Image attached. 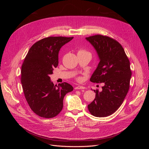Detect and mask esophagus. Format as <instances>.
I'll list each match as a JSON object with an SVG mask.
<instances>
[{"instance_id": "esophagus-1", "label": "esophagus", "mask_w": 149, "mask_h": 149, "mask_svg": "<svg viewBox=\"0 0 149 149\" xmlns=\"http://www.w3.org/2000/svg\"><path fill=\"white\" fill-rule=\"evenodd\" d=\"M74 89H84L85 87L82 86H76Z\"/></svg>"}]
</instances>
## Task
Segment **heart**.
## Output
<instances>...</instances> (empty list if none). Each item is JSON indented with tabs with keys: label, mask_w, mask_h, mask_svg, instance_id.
Segmentation results:
<instances>
[{
	"label": "heart",
	"mask_w": 149,
	"mask_h": 149,
	"mask_svg": "<svg viewBox=\"0 0 149 149\" xmlns=\"http://www.w3.org/2000/svg\"><path fill=\"white\" fill-rule=\"evenodd\" d=\"M78 52H85L83 51V50H79Z\"/></svg>",
	"instance_id": "heart-1"
}]
</instances>
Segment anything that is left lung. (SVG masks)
<instances>
[{"label":"left lung","instance_id":"left-lung-1","mask_svg":"<svg viewBox=\"0 0 149 149\" xmlns=\"http://www.w3.org/2000/svg\"><path fill=\"white\" fill-rule=\"evenodd\" d=\"M95 49L100 63L90 81L104 84L102 91L94 90L96 97L88 106L93 116H110L123 104L129 89L132 72L130 62L121 45L107 36L96 35L86 38Z\"/></svg>","mask_w":149,"mask_h":149}]
</instances>
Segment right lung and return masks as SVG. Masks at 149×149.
<instances>
[{
    "label": "right lung",
    "instance_id": "add662e5",
    "mask_svg": "<svg viewBox=\"0 0 149 149\" xmlns=\"http://www.w3.org/2000/svg\"><path fill=\"white\" fill-rule=\"evenodd\" d=\"M73 37H49L31 47L22 66L21 83L25 99L35 113L44 118H52L63 107V99L73 90L67 83L54 85L49 75L58 65L61 48Z\"/></svg>",
    "mask_w": 149,
    "mask_h": 149
}]
</instances>
